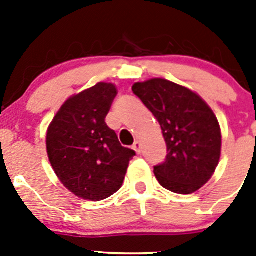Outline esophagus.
Returning <instances> with one entry per match:
<instances>
[{"label":"esophagus","mask_w":256,"mask_h":256,"mask_svg":"<svg viewBox=\"0 0 256 256\" xmlns=\"http://www.w3.org/2000/svg\"><path fill=\"white\" fill-rule=\"evenodd\" d=\"M141 148H141V144H140L138 141H136L134 144H133V150H134L137 154L141 152Z\"/></svg>","instance_id":"34e87169"}]
</instances>
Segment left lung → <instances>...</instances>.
<instances>
[{
    "label": "left lung",
    "instance_id": "8db88e82",
    "mask_svg": "<svg viewBox=\"0 0 256 256\" xmlns=\"http://www.w3.org/2000/svg\"><path fill=\"white\" fill-rule=\"evenodd\" d=\"M132 91L159 122L166 144V159L154 166L156 180L180 195L200 190L222 151L220 126L210 106L190 88L162 78L134 83Z\"/></svg>",
    "mask_w": 256,
    "mask_h": 256
}]
</instances>
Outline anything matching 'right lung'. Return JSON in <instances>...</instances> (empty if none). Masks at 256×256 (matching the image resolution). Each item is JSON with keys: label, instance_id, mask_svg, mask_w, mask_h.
<instances>
[{"label": "right lung", "instance_id": "add662e5", "mask_svg": "<svg viewBox=\"0 0 256 256\" xmlns=\"http://www.w3.org/2000/svg\"><path fill=\"white\" fill-rule=\"evenodd\" d=\"M118 94L116 86L100 82L69 97L46 134L51 166L60 182L83 200L100 201L123 184L136 152L123 148L105 118Z\"/></svg>", "mask_w": 256, "mask_h": 256}]
</instances>
